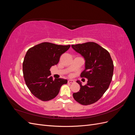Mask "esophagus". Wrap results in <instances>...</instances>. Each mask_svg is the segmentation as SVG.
<instances>
[{
	"label": "esophagus",
	"instance_id": "esophagus-1",
	"mask_svg": "<svg viewBox=\"0 0 135 135\" xmlns=\"http://www.w3.org/2000/svg\"><path fill=\"white\" fill-rule=\"evenodd\" d=\"M74 82H75V81L73 80H68V83H74Z\"/></svg>",
	"mask_w": 135,
	"mask_h": 135
}]
</instances>
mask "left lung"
<instances>
[{
  "instance_id": "1",
  "label": "left lung",
  "mask_w": 135,
  "mask_h": 135,
  "mask_svg": "<svg viewBox=\"0 0 135 135\" xmlns=\"http://www.w3.org/2000/svg\"><path fill=\"white\" fill-rule=\"evenodd\" d=\"M72 48L85 60V69L81 78L88 79L87 84L82 85L79 80L80 90L73 93L76 101L83 105L97 102L108 89L112 80L114 65L109 52L95 42L71 45Z\"/></svg>"
}]
</instances>
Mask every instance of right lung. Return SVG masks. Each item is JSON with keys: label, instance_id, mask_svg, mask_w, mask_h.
Returning <instances> with one entry per match:
<instances>
[{"label": "right lung", "instance_id": "1", "mask_svg": "<svg viewBox=\"0 0 135 135\" xmlns=\"http://www.w3.org/2000/svg\"><path fill=\"white\" fill-rule=\"evenodd\" d=\"M70 47L44 42L27 51L22 65L24 79L31 93L38 99L46 101L54 99L61 87L68 83L62 78L53 79L50 69L59 63L61 55Z\"/></svg>", "mask_w": 135, "mask_h": 135}]
</instances>
